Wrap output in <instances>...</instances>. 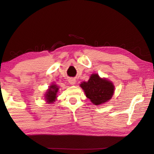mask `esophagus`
Here are the masks:
<instances>
[{"mask_svg": "<svg viewBox=\"0 0 154 154\" xmlns=\"http://www.w3.org/2000/svg\"><path fill=\"white\" fill-rule=\"evenodd\" d=\"M69 82L70 84L74 85V84H75V83H76V80H75L74 78H69Z\"/></svg>", "mask_w": 154, "mask_h": 154, "instance_id": "1", "label": "esophagus"}]
</instances>
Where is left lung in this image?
<instances>
[{"instance_id": "left-lung-1", "label": "left lung", "mask_w": 154, "mask_h": 154, "mask_svg": "<svg viewBox=\"0 0 154 154\" xmlns=\"http://www.w3.org/2000/svg\"><path fill=\"white\" fill-rule=\"evenodd\" d=\"M80 87L83 89L86 97L95 105H99L109 100L114 92L112 82L106 78H100L97 74H93L88 82H82Z\"/></svg>"}]
</instances>
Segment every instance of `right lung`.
I'll list each match as a JSON object with an SVG mask.
<instances>
[{"label": "right lung", "mask_w": 154, "mask_h": 154, "mask_svg": "<svg viewBox=\"0 0 154 154\" xmlns=\"http://www.w3.org/2000/svg\"><path fill=\"white\" fill-rule=\"evenodd\" d=\"M59 87L56 84H52L50 86L48 90L45 94V98L48 103H54L57 98V93L58 92Z\"/></svg>", "instance_id": "obj_1"}]
</instances>
